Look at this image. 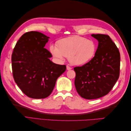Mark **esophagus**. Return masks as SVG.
I'll return each mask as SVG.
<instances>
[{
  "label": "esophagus",
  "mask_w": 131,
  "mask_h": 131,
  "mask_svg": "<svg viewBox=\"0 0 131 131\" xmlns=\"http://www.w3.org/2000/svg\"><path fill=\"white\" fill-rule=\"evenodd\" d=\"M67 70H70V69H72V68H71L70 67H69V66H67Z\"/></svg>",
  "instance_id": "34e87169"
}]
</instances>
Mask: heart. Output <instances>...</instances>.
<instances>
[{
    "mask_svg": "<svg viewBox=\"0 0 131 131\" xmlns=\"http://www.w3.org/2000/svg\"><path fill=\"white\" fill-rule=\"evenodd\" d=\"M50 50L53 56L59 60H63L64 56L68 57L71 64L81 66L93 58L96 46L93 41L75 35L59 40L57 47L51 45Z\"/></svg>",
    "mask_w": 131,
    "mask_h": 131,
    "instance_id": "heart-1",
    "label": "heart"
}]
</instances>
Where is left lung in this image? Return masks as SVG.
I'll return each mask as SVG.
<instances>
[{
  "label": "left lung",
  "instance_id": "8db88e82",
  "mask_svg": "<svg viewBox=\"0 0 131 131\" xmlns=\"http://www.w3.org/2000/svg\"><path fill=\"white\" fill-rule=\"evenodd\" d=\"M91 35L98 41L94 56L86 64L74 68L75 88L79 94L87 100L108 94L119 78L120 68L119 50L109 35Z\"/></svg>",
  "mask_w": 131,
  "mask_h": 131
}]
</instances>
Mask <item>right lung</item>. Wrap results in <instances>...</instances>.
<instances>
[{
    "instance_id": "1",
    "label": "right lung",
    "mask_w": 131,
    "mask_h": 131,
    "mask_svg": "<svg viewBox=\"0 0 131 131\" xmlns=\"http://www.w3.org/2000/svg\"><path fill=\"white\" fill-rule=\"evenodd\" d=\"M50 38L38 31L23 34L11 56L14 80L22 92L34 99L49 96L57 78L66 70V65L50 61L52 54L44 48Z\"/></svg>"
}]
</instances>
